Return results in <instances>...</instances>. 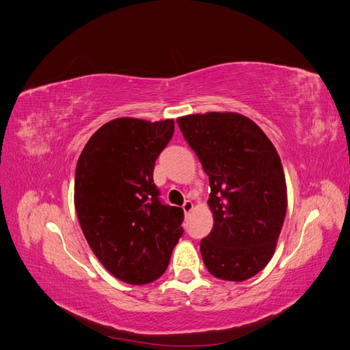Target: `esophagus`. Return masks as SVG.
I'll use <instances>...</instances> for the list:
<instances>
[{"label":"esophagus","instance_id":"34e87169","mask_svg":"<svg viewBox=\"0 0 350 350\" xmlns=\"http://www.w3.org/2000/svg\"><path fill=\"white\" fill-rule=\"evenodd\" d=\"M193 208H194V203H193V201L187 200L185 203L183 204V210H184V213H185V215H189V213H191Z\"/></svg>","mask_w":350,"mask_h":350}]
</instances>
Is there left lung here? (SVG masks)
I'll return each instance as SVG.
<instances>
[{
  "mask_svg": "<svg viewBox=\"0 0 350 350\" xmlns=\"http://www.w3.org/2000/svg\"><path fill=\"white\" fill-rule=\"evenodd\" d=\"M176 122L210 183L215 224L200 242L206 269L229 282L256 276L273 257L288 207L278 150L241 113H194Z\"/></svg>",
  "mask_w": 350,
  "mask_h": 350,
  "instance_id": "8db88e82",
  "label": "left lung"
}]
</instances>
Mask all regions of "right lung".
Instances as JSON below:
<instances>
[{
  "label": "right lung",
  "instance_id": "right-lung-1",
  "mask_svg": "<svg viewBox=\"0 0 350 350\" xmlns=\"http://www.w3.org/2000/svg\"><path fill=\"white\" fill-rule=\"evenodd\" d=\"M174 120L116 118L94 133L79 157L74 206L94 256L112 276L146 284L165 273L183 237L184 211L163 204L153 183Z\"/></svg>",
  "mask_w": 350,
  "mask_h": 350
}]
</instances>
